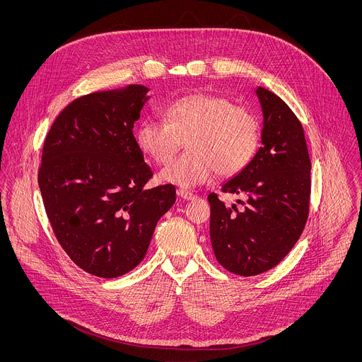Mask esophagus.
Wrapping results in <instances>:
<instances>
[{"label": "esophagus", "instance_id": "34e87169", "mask_svg": "<svg viewBox=\"0 0 362 362\" xmlns=\"http://www.w3.org/2000/svg\"><path fill=\"white\" fill-rule=\"evenodd\" d=\"M176 194H177L179 197L185 199V200H192V199L194 197V194H193L190 190H186V189H182V187L176 190Z\"/></svg>", "mask_w": 362, "mask_h": 362}]
</instances>
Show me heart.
Returning a JSON list of instances; mask_svg holds the SVG:
<instances>
[{
	"mask_svg": "<svg viewBox=\"0 0 362 362\" xmlns=\"http://www.w3.org/2000/svg\"><path fill=\"white\" fill-rule=\"evenodd\" d=\"M165 122L143 119L136 129L139 148L154 163H168L186 141L187 151L159 175L163 183L194 187L216 172L232 176L255 156L259 123L255 115L218 94L179 97L163 109Z\"/></svg>",
	"mask_w": 362,
	"mask_h": 362,
	"instance_id": "b5f03b06",
	"label": "heart"
}]
</instances>
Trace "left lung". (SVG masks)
Wrapping results in <instances>:
<instances>
[{
	"label": "left lung",
	"mask_w": 362,
	"mask_h": 362,
	"mask_svg": "<svg viewBox=\"0 0 362 362\" xmlns=\"http://www.w3.org/2000/svg\"><path fill=\"white\" fill-rule=\"evenodd\" d=\"M264 127L253 159L222 185L245 193V206L230 208L211 193V240L229 272L253 276L276 267L299 239L309 212L311 160L300 122L275 93L257 87Z\"/></svg>",
	"instance_id": "left-lung-1"
}]
</instances>
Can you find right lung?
<instances>
[{
	"label": "right lung",
	"instance_id": "right-lung-1",
	"mask_svg": "<svg viewBox=\"0 0 362 362\" xmlns=\"http://www.w3.org/2000/svg\"><path fill=\"white\" fill-rule=\"evenodd\" d=\"M148 88L130 84L76 98L51 126L38 186L57 240L71 261L98 278L134 269L176 189H144L153 176L133 126Z\"/></svg>",
	"mask_w": 362,
	"mask_h": 362
}]
</instances>
